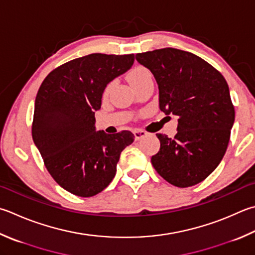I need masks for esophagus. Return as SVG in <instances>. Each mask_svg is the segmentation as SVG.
Returning <instances> with one entry per match:
<instances>
[{"label": "esophagus", "instance_id": "obj_1", "mask_svg": "<svg viewBox=\"0 0 255 255\" xmlns=\"http://www.w3.org/2000/svg\"><path fill=\"white\" fill-rule=\"evenodd\" d=\"M133 134H134V137H135V140H140V138H142V137H144V136H146L147 133H146L145 131H144V129L136 128V129H134Z\"/></svg>", "mask_w": 255, "mask_h": 255}]
</instances>
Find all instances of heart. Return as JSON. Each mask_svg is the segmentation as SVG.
<instances>
[{"mask_svg": "<svg viewBox=\"0 0 255 255\" xmlns=\"http://www.w3.org/2000/svg\"><path fill=\"white\" fill-rule=\"evenodd\" d=\"M150 76H151V73L148 72L147 69L144 68V66H135V68H133L128 73V80L129 84H131L134 88V86L140 84L145 79L150 78ZM110 89H111V84L108 85L107 88H105L104 93L108 94Z\"/></svg>", "mask_w": 255, "mask_h": 255, "instance_id": "obj_1", "label": "heart"}]
</instances>
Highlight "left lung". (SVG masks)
I'll use <instances>...</instances> for the list:
<instances>
[{
  "instance_id": "1",
  "label": "left lung",
  "mask_w": 255,
  "mask_h": 255,
  "mask_svg": "<svg viewBox=\"0 0 255 255\" xmlns=\"http://www.w3.org/2000/svg\"><path fill=\"white\" fill-rule=\"evenodd\" d=\"M135 57L154 76L161 111L179 118L174 137L156 134L161 146L152 165L177 187L198 184L217 169L230 141L235 113L227 81L190 52L165 47Z\"/></svg>"
}]
</instances>
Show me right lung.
Masks as SVG:
<instances>
[{"mask_svg": "<svg viewBox=\"0 0 255 255\" xmlns=\"http://www.w3.org/2000/svg\"><path fill=\"white\" fill-rule=\"evenodd\" d=\"M134 54L93 53L52 71L35 99L32 136L59 185L82 198L97 195L117 173L129 131H97L95 112L107 85L132 68Z\"/></svg>", "mask_w": 255, "mask_h": 255, "instance_id": "obj_1", "label": "right lung"}]
</instances>
